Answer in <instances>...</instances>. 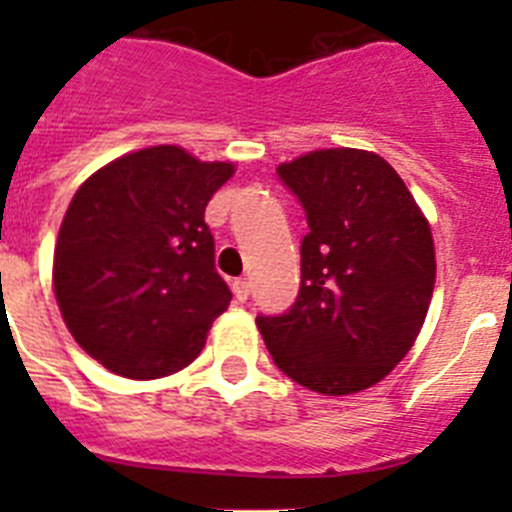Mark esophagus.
Wrapping results in <instances>:
<instances>
[{"label":"esophagus","mask_w":512,"mask_h":512,"mask_svg":"<svg viewBox=\"0 0 512 512\" xmlns=\"http://www.w3.org/2000/svg\"><path fill=\"white\" fill-rule=\"evenodd\" d=\"M233 295L238 302H246L248 295H251V284L246 279H235L233 282Z\"/></svg>","instance_id":"esophagus-1"}]
</instances>
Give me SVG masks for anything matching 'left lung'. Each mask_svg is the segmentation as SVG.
Listing matches in <instances>:
<instances>
[{"label": "left lung", "mask_w": 512, "mask_h": 512, "mask_svg": "<svg viewBox=\"0 0 512 512\" xmlns=\"http://www.w3.org/2000/svg\"><path fill=\"white\" fill-rule=\"evenodd\" d=\"M305 207L300 295L259 315L274 364L320 395H354L405 359L431 305V225L395 169L359 148H323L277 169Z\"/></svg>", "instance_id": "8db88e82"}]
</instances>
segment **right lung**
<instances>
[{
	"label": "right lung",
	"mask_w": 512,
	"mask_h": 512,
	"mask_svg": "<svg viewBox=\"0 0 512 512\" xmlns=\"http://www.w3.org/2000/svg\"><path fill=\"white\" fill-rule=\"evenodd\" d=\"M235 166L179 146L115 158L74 194L53 253L63 323L84 351L128 379L192 364L230 305L205 223Z\"/></svg>",
	"instance_id": "right-lung-1"
}]
</instances>
